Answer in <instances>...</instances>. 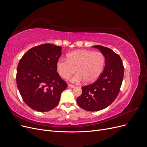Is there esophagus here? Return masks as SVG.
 <instances>
[{"label": "esophagus", "instance_id": "obj_1", "mask_svg": "<svg viewBox=\"0 0 147 147\" xmlns=\"http://www.w3.org/2000/svg\"><path fill=\"white\" fill-rule=\"evenodd\" d=\"M68 86L70 87V88H75V86L73 85V84H68Z\"/></svg>", "mask_w": 147, "mask_h": 147}]
</instances>
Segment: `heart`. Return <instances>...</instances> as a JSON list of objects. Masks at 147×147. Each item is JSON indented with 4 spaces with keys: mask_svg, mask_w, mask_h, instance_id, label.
Segmentation results:
<instances>
[{
    "mask_svg": "<svg viewBox=\"0 0 147 147\" xmlns=\"http://www.w3.org/2000/svg\"><path fill=\"white\" fill-rule=\"evenodd\" d=\"M105 55L100 51L80 50L71 52L67 59H60L56 63V69L60 77L69 79L75 73L72 82L86 83L96 81L103 72L105 65Z\"/></svg>",
    "mask_w": 147,
    "mask_h": 147,
    "instance_id": "1",
    "label": "heart"
}]
</instances>
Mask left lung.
<instances>
[{
  "mask_svg": "<svg viewBox=\"0 0 147 147\" xmlns=\"http://www.w3.org/2000/svg\"><path fill=\"white\" fill-rule=\"evenodd\" d=\"M99 49L105 56L104 70L96 82L82 87V94L77 97L79 107L90 112L105 109L117 98L124 75V66L119 56L111 49L101 45Z\"/></svg>",
  "mask_w": 147,
  "mask_h": 147,
  "instance_id": "1",
  "label": "left lung"
}]
</instances>
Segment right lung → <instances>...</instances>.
<instances>
[{"instance_id":"right-lung-1","label":"right lung","mask_w":147,"mask_h":147,"mask_svg":"<svg viewBox=\"0 0 147 147\" xmlns=\"http://www.w3.org/2000/svg\"><path fill=\"white\" fill-rule=\"evenodd\" d=\"M61 50L53 44H42L30 48L19 62L17 86L25 103L33 110L43 112L53 109L67 87L56 69Z\"/></svg>"}]
</instances>
